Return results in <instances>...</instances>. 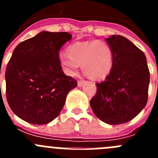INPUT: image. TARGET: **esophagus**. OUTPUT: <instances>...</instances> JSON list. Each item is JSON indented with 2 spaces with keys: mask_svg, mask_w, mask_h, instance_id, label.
Here are the masks:
<instances>
[{
  "mask_svg": "<svg viewBox=\"0 0 158 158\" xmlns=\"http://www.w3.org/2000/svg\"><path fill=\"white\" fill-rule=\"evenodd\" d=\"M85 83V81H79L77 82L78 87H82Z\"/></svg>",
  "mask_w": 158,
  "mask_h": 158,
  "instance_id": "34e87169",
  "label": "esophagus"
}]
</instances>
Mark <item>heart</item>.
I'll list each match as a JSON object with an SVG mask.
<instances>
[{"mask_svg":"<svg viewBox=\"0 0 158 158\" xmlns=\"http://www.w3.org/2000/svg\"><path fill=\"white\" fill-rule=\"evenodd\" d=\"M66 54L60 55V66L65 74L75 76L79 65L89 77L100 80L109 74L113 65L112 49L107 42L90 40L69 45Z\"/></svg>","mask_w":158,"mask_h":158,"instance_id":"b5f03b06","label":"heart"}]
</instances>
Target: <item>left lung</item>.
Wrapping results in <instances>:
<instances>
[{"instance_id": "obj_1", "label": "left lung", "mask_w": 158, "mask_h": 158, "mask_svg": "<svg viewBox=\"0 0 158 158\" xmlns=\"http://www.w3.org/2000/svg\"><path fill=\"white\" fill-rule=\"evenodd\" d=\"M113 52V65L104 81L96 84L90 100L97 118L111 125L127 123L146 106L150 71L144 53L122 35L106 39Z\"/></svg>"}]
</instances>
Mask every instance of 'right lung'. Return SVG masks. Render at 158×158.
<instances>
[{
  "label": "right lung",
  "mask_w": 158,
  "mask_h": 158,
  "mask_svg": "<svg viewBox=\"0 0 158 158\" xmlns=\"http://www.w3.org/2000/svg\"><path fill=\"white\" fill-rule=\"evenodd\" d=\"M72 39L68 32H40L18 44L5 71L8 105L23 120L43 125L57 118L77 82L65 75L59 51Z\"/></svg>",
  "instance_id": "1"
}]
</instances>
